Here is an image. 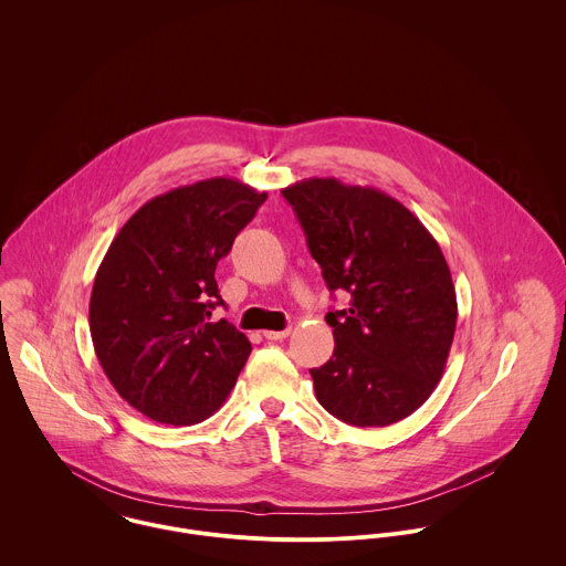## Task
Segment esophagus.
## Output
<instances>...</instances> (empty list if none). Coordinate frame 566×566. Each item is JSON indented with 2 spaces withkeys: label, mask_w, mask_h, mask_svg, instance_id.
<instances>
[{
  "label": "esophagus",
  "mask_w": 566,
  "mask_h": 566,
  "mask_svg": "<svg viewBox=\"0 0 566 566\" xmlns=\"http://www.w3.org/2000/svg\"><path fill=\"white\" fill-rule=\"evenodd\" d=\"M290 335V328H283V331H263V337L265 339H285Z\"/></svg>",
  "instance_id": "obj_1"
}]
</instances>
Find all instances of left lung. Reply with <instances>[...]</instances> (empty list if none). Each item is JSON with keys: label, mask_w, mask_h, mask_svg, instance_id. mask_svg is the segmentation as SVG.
<instances>
[{"label": "left lung", "mask_w": 566, "mask_h": 566, "mask_svg": "<svg viewBox=\"0 0 566 566\" xmlns=\"http://www.w3.org/2000/svg\"><path fill=\"white\" fill-rule=\"evenodd\" d=\"M331 292L350 294L333 326V357L312 368L316 399L355 427L407 418L436 390L458 301L438 242L379 189L310 178L283 189Z\"/></svg>", "instance_id": "8db88e82"}]
</instances>
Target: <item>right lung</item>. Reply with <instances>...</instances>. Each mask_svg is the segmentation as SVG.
Here are the masks:
<instances>
[{
  "label": "right lung",
  "instance_id": "1",
  "mask_svg": "<svg viewBox=\"0 0 566 566\" xmlns=\"http://www.w3.org/2000/svg\"><path fill=\"white\" fill-rule=\"evenodd\" d=\"M268 193L209 178L146 202L108 245L91 292L95 355L117 395L163 424L207 420L252 350L227 321L216 268Z\"/></svg>",
  "mask_w": 566,
  "mask_h": 566
}]
</instances>
